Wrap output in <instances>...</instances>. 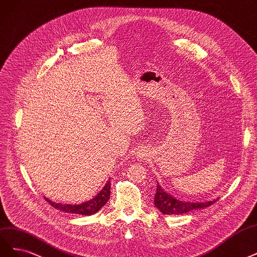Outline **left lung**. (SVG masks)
Here are the masks:
<instances>
[{"mask_svg": "<svg viewBox=\"0 0 257 257\" xmlns=\"http://www.w3.org/2000/svg\"><path fill=\"white\" fill-rule=\"evenodd\" d=\"M217 200L209 201L205 203H196V202H184L176 200L170 194H168L161 186L157 185V189L154 198V204L159 211H162L164 215H179L185 214L188 211L208 207L211 204H214Z\"/></svg>", "mask_w": 257, "mask_h": 257, "instance_id": "1", "label": "left lung"}]
</instances>
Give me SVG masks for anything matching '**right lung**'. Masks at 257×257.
I'll return each mask as SVG.
<instances>
[{"label": "right lung", "instance_id": "add662e5", "mask_svg": "<svg viewBox=\"0 0 257 257\" xmlns=\"http://www.w3.org/2000/svg\"><path fill=\"white\" fill-rule=\"evenodd\" d=\"M110 198V182L108 181L105 184L103 189L96 194V197L87 201L83 204L79 205H69V204H60V203H55L46 199L52 206L65 211L68 214H76V215H84L90 216L99 211Z\"/></svg>", "mask_w": 257, "mask_h": 257}]
</instances>
